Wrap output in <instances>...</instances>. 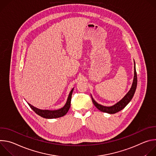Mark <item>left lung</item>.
<instances>
[{
    "label": "left lung",
    "mask_w": 156,
    "mask_h": 156,
    "mask_svg": "<svg viewBox=\"0 0 156 156\" xmlns=\"http://www.w3.org/2000/svg\"><path fill=\"white\" fill-rule=\"evenodd\" d=\"M136 86H137V75L136 72L135 62L134 61V78H133V81L131 87L130 88L129 91L120 101H119L118 102H117L116 104H115L112 106H110V107L104 106L98 104L96 101H95V100L93 99V98L91 95L92 98V101L94 105L96 106V107L99 110H101V112H105L110 114H115L119 112V111H120L121 110H122L123 108H124L126 106V105L131 101L133 96L135 94Z\"/></svg>",
    "instance_id": "obj_1"
}]
</instances>
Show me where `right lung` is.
I'll list each match as a JSON object with an SVG mask.
<instances>
[{
	"label": "right lung",
	"mask_w": 156,
	"mask_h": 156,
	"mask_svg": "<svg viewBox=\"0 0 156 156\" xmlns=\"http://www.w3.org/2000/svg\"><path fill=\"white\" fill-rule=\"evenodd\" d=\"M74 87L71 90L70 93H69V95L68 96L67 100H66V102L65 104V105L57 110H42L39 109L38 108H36L30 104V103L27 102L28 104L30 105V107L32 108V110L34 111V112L37 114L38 115L45 118V119H56V118H59L61 117L64 116L66 113L68 112V111L70 107V104H71V99H72V95L73 93Z\"/></svg>",
	"instance_id": "add662e5"
}]
</instances>
